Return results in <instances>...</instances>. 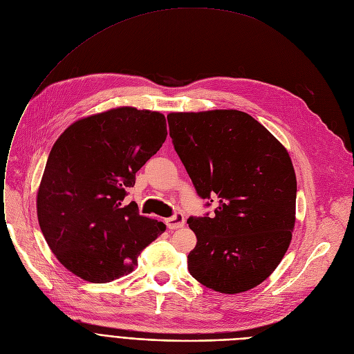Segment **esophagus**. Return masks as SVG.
Segmentation results:
<instances>
[{
  "label": "esophagus",
  "mask_w": 354,
  "mask_h": 354,
  "mask_svg": "<svg viewBox=\"0 0 354 354\" xmlns=\"http://www.w3.org/2000/svg\"><path fill=\"white\" fill-rule=\"evenodd\" d=\"M184 215L181 212H176L173 216H170V218L166 220V225L169 227V230H177V228H181L184 227Z\"/></svg>",
  "instance_id": "34e87169"
}]
</instances>
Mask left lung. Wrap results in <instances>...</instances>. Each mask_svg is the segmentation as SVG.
Here are the masks:
<instances>
[{"instance_id": "left-lung-1", "label": "left lung", "mask_w": 354, "mask_h": 354, "mask_svg": "<svg viewBox=\"0 0 354 354\" xmlns=\"http://www.w3.org/2000/svg\"><path fill=\"white\" fill-rule=\"evenodd\" d=\"M174 150L205 207L189 216L197 245L188 270L221 293L263 282L282 261L295 225L296 177L285 147L239 111L170 113Z\"/></svg>"}]
</instances>
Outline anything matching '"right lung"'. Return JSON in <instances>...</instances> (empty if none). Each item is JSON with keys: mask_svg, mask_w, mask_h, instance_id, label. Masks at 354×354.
I'll return each mask as SVG.
<instances>
[{"mask_svg": "<svg viewBox=\"0 0 354 354\" xmlns=\"http://www.w3.org/2000/svg\"><path fill=\"white\" fill-rule=\"evenodd\" d=\"M166 136L161 113L119 107L75 122L53 145L38 192V221L50 251L76 277L115 281L165 232V224L123 200Z\"/></svg>", "mask_w": 354, "mask_h": 354, "instance_id": "right-lung-1", "label": "right lung"}]
</instances>
